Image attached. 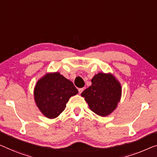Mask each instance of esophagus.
Returning a JSON list of instances; mask_svg holds the SVG:
<instances>
[{"mask_svg": "<svg viewBox=\"0 0 157 157\" xmlns=\"http://www.w3.org/2000/svg\"><path fill=\"white\" fill-rule=\"evenodd\" d=\"M84 91V88H79L78 89V92L79 94H81Z\"/></svg>", "mask_w": 157, "mask_h": 157, "instance_id": "1", "label": "esophagus"}]
</instances>
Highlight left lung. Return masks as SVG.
<instances>
[{
    "label": "left lung",
    "instance_id": "obj_1",
    "mask_svg": "<svg viewBox=\"0 0 157 157\" xmlns=\"http://www.w3.org/2000/svg\"><path fill=\"white\" fill-rule=\"evenodd\" d=\"M90 109L97 115L106 116L116 109L121 97V86L111 74L99 72L92 79V85L81 94Z\"/></svg>",
    "mask_w": 157,
    "mask_h": 157
}]
</instances>
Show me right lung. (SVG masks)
<instances>
[{
    "mask_svg": "<svg viewBox=\"0 0 157 157\" xmlns=\"http://www.w3.org/2000/svg\"><path fill=\"white\" fill-rule=\"evenodd\" d=\"M78 93L73 83L59 72L46 74L34 88L35 102L48 118H55L64 111L70 98Z\"/></svg>",
    "mask_w": 157,
    "mask_h": 157,
    "instance_id": "obj_1",
    "label": "right lung"
}]
</instances>
